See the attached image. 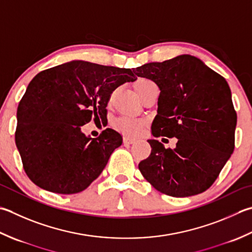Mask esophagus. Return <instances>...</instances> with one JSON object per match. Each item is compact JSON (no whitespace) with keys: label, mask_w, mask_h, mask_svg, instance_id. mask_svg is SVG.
I'll return each mask as SVG.
<instances>
[{"label":"esophagus","mask_w":252,"mask_h":252,"mask_svg":"<svg viewBox=\"0 0 252 252\" xmlns=\"http://www.w3.org/2000/svg\"><path fill=\"white\" fill-rule=\"evenodd\" d=\"M123 142H125L126 144H133V143L136 142V140L133 139V137H130V136H125L123 137Z\"/></svg>","instance_id":"34e87169"}]
</instances>
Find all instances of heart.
I'll return each mask as SVG.
<instances>
[{
  "instance_id": "1",
  "label": "heart",
  "mask_w": 252,
  "mask_h": 252,
  "mask_svg": "<svg viewBox=\"0 0 252 252\" xmlns=\"http://www.w3.org/2000/svg\"><path fill=\"white\" fill-rule=\"evenodd\" d=\"M153 83L152 81L147 80V78H139L135 83H134V88L135 92L137 93V95L144 90V87L149 84ZM144 123H143L142 120L139 119H134V118H130V117H119L113 121V126L116 127L117 130H119L122 133H126V134H130V135H135L139 133L142 129V126Z\"/></svg>"
}]
</instances>
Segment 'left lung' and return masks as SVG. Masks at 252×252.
Segmentation results:
<instances>
[{
    "mask_svg": "<svg viewBox=\"0 0 252 252\" xmlns=\"http://www.w3.org/2000/svg\"><path fill=\"white\" fill-rule=\"evenodd\" d=\"M133 72L160 90L152 134L178 139L172 150L147 141L152 152L139 164L141 174L156 190L176 198L208 190L235 149L237 115L227 82L190 54Z\"/></svg>",
    "mask_w": 252,
    "mask_h": 252,
    "instance_id": "8db88e82",
    "label": "left lung"
}]
</instances>
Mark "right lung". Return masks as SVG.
<instances>
[{"label": "right lung", "mask_w": 252, "mask_h": 252, "mask_svg": "<svg viewBox=\"0 0 252 252\" xmlns=\"http://www.w3.org/2000/svg\"><path fill=\"white\" fill-rule=\"evenodd\" d=\"M134 81L130 68L82 60L38 73L19 101L15 132L29 179L60 194L78 193L97 179L122 136L108 127L92 139L81 127L106 120L111 93Z\"/></svg>", "instance_id": "right-lung-1"}]
</instances>
